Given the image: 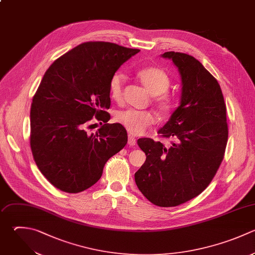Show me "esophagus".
I'll return each mask as SVG.
<instances>
[{
	"instance_id": "1",
	"label": "esophagus",
	"mask_w": 255,
	"mask_h": 255,
	"mask_svg": "<svg viewBox=\"0 0 255 255\" xmlns=\"http://www.w3.org/2000/svg\"><path fill=\"white\" fill-rule=\"evenodd\" d=\"M128 145H130V146H133V145H135V143H136V139H135V137H133L132 135H128Z\"/></svg>"
}]
</instances>
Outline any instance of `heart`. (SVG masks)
<instances>
[{
    "mask_svg": "<svg viewBox=\"0 0 255 255\" xmlns=\"http://www.w3.org/2000/svg\"><path fill=\"white\" fill-rule=\"evenodd\" d=\"M137 79L151 96H156L155 103L162 113L167 114L172 110L173 99L166 93L170 86V79L163 70L155 67L145 68L137 73ZM124 82L125 76L122 73H116L110 81V96L116 102H120L123 99ZM115 120L134 135L143 133L148 127L156 122V118L152 113L134 110L120 111L116 114Z\"/></svg>",
    "mask_w": 255,
    "mask_h": 255,
    "instance_id": "obj_1",
    "label": "heart"
}]
</instances>
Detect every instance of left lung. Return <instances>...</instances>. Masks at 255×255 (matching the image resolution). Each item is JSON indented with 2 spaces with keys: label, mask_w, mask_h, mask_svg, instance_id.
Instances as JSON below:
<instances>
[{
  "label": "left lung",
  "mask_w": 255,
  "mask_h": 255,
  "mask_svg": "<svg viewBox=\"0 0 255 255\" xmlns=\"http://www.w3.org/2000/svg\"><path fill=\"white\" fill-rule=\"evenodd\" d=\"M181 80L178 108L157 133L170 145L151 138L137 144L146 155L134 173L141 193L153 204L171 207L200 194L214 177L228 138L226 107L215 78L193 57L166 52Z\"/></svg>",
  "instance_id": "1"
}]
</instances>
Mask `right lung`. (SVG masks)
Masks as SVG:
<instances>
[{
    "label": "right lung",
    "instance_id": "right-lung-1",
    "mask_svg": "<svg viewBox=\"0 0 255 255\" xmlns=\"http://www.w3.org/2000/svg\"><path fill=\"white\" fill-rule=\"evenodd\" d=\"M138 52L109 42H87L45 73L33 98L30 142L39 169L55 187L69 193L88 189L127 144L126 128L107 124L111 116L105 110L111 106L112 77ZM94 116L105 124L89 133Z\"/></svg>",
    "mask_w": 255,
    "mask_h": 255
}]
</instances>
